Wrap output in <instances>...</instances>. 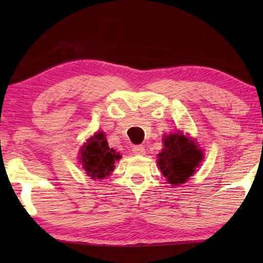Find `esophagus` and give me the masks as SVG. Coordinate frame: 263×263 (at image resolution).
I'll return each instance as SVG.
<instances>
[{
	"label": "esophagus",
	"instance_id": "34e87169",
	"mask_svg": "<svg viewBox=\"0 0 263 263\" xmlns=\"http://www.w3.org/2000/svg\"><path fill=\"white\" fill-rule=\"evenodd\" d=\"M145 152L146 151L144 147H142V146H133V148H132V153L136 155H144Z\"/></svg>",
	"mask_w": 263,
	"mask_h": 263
}]
</instances>
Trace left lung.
Returning <instances> with one entry per match:
<instances>
[{"label": "left lung", "mask_w": 263, "mask_h": 263, "mask_svg": "<svg viewBox=\"0 0 263 263\" xmlns=\"http://www.w3.org/2000/svg\"><path fill=\"white\" fill-rule=\"evenodd\" d=\"M164 148L158 154V166L168 183L180 185L194 175L204 158L194 139L177 131L163 137Z\"/></svg>", "instance_id": "left-lung-1"}]
</instances>
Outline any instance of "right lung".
<instances>
[{
	"instance_id": "add662e5",
	"label": "right lung",
	"mask_w": 263,
	"mask_h": 263,
	"mask_svg": "<svg viewBox=\"0 0 263 263\" xmlns=\"http://www.w3.org/2000/svg\"><path fill=\"white\" fill-rule=\"evenodd\" d=\"M121 158V154L109 147L103 132H96L80 149L82 168L94 180L109 176L114 172L115 162Z\"/></svg>"
}]
</instances>
